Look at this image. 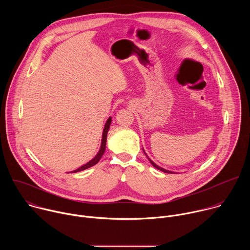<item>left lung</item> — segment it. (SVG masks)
Segmentation results:
<instances>
[{"instance_id": "obj_1", "label": "left lung", "mask_w": 250, "mask_h": 250, "mask_svg": "<svg viewBox=\"0 0 250 250\" xmlns=\"http://www.w3.org/2000/svg\"><path fill=\"white\" fill-rule=\"evenodd\" d=\"M142 150H144V152L146 153V151H145V149L144 148H142ZM146 157L148 158V160L150 161V163L152 164V166H154L155 168H157L158 170H160V171H162V172H164V173H170V174H174V173H176V172H173V171H170V170H167V169H164V168H162V167H160V166H158L156 163H154L149 157H148V155L146 153Z\"/></svg>"}]
</instances>
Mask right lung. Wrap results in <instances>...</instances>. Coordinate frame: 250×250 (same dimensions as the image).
<instances>
[{
	"instance_id": "1",
	"label": "right lung",
	"mask_w": 250,
	"mask_h": 250,
	"mask_svg": "<svg viewBox=\"0 0 250 250\" xmlns=\"http://www.w3.org/2000/svg\"><path fill=\"white\" fill-rule=\"evenodd\" d=\"M111 123H112V118L110 117L108 120H106L105 124H104V129H103V134H102V141H101V146H100V149L98 151V153L95 155V157L93 159H91L89 162H87L86 164L82 165L81 167H79L78 169L74 170V171H71V172H79V171H82V170H85V169H88L92 166H94L95 164H97L100 159L102 158L104 150H105V144H106V135H108V131L110 129V126H111Z\"/></svg>"
}]
</instances>
